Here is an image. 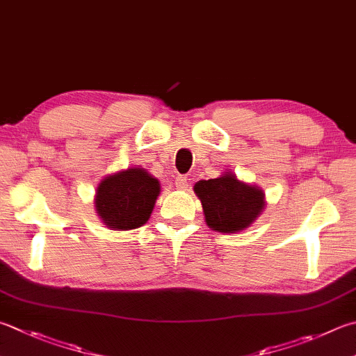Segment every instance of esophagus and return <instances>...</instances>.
Segmentation results:
<instances>
[{
    "label": "esophagus",
    "mask_w": 356,
    "mask_h": 356,
    "mask_svg": "<svg viewBox=\"0 0 356 356\" xmlns=\"http://www.w3.org/2000/svg\"><path fill=\"white\" fill-rule=\"evenodd\" d=\"M175 186H177L178 191H186L187 186H189V181H187L186 177L179 175V177L175 178Z\"/></svg>",
    "instance_id": "1"
}]
</instances>
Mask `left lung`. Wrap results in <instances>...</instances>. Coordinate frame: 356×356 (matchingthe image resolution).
<instances>
[{"mask_svg":"<svg viewBox=\"0 0 356 356\" xmlns=\"http://www.w3.org/2000/svg\"><path fill=\"white\" fill-rule=\"evenodd\" d=\"M193 192L203 206L206 225L221 234L245 231L266 206L265 192L238 179L232 172L221 173L213 179L198 181Z\"/></svg>","mask_w":356,"mask_h":356,"instance_id":"obj_1","label":"left lung"}]
</instances>
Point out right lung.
<instances>
[{"instance_id":"1","label":"right lung","mask_w":356,"mask_h":356,"mask_svg":"<svg viewBox=\"0 0 356 356\" xmlns=\"http://www.w3.org/2000/svg\"><path fill=\"white\" fill-rule=\"evenodd\" d=\"M159 192L155 177L143 167H129L100 181L95 197L96 212L113 231L136 229L149 221Z\"/></svg>"}]
</instances>
